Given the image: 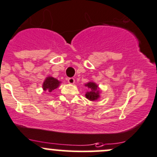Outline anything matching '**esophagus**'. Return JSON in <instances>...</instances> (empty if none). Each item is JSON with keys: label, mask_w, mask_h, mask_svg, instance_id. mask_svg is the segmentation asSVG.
<instances>
[{"label": "esophagus", "mask_w": 157, "mask_h": 157, "mask_svg": "<svg viewBox=\"0 0 157 157\" xmlns=\"http://www.w3.org/2000/svg\"><path fill=\"white\" fill-rule=\"evenodd\" d=\"M67 81L68 83H71V84H73V83H74V82H75V80H74V77H69V78L67 79Z\"/></svg>", "instance_id": "34e87169"}]
</instances>
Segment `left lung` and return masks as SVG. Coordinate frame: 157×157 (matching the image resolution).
<instances>
[{"mask_svg":"<svg viewBox=\"0 0 157 157\" xmlns=\"http://www.w3.org/2000/svg\"><path fill=\"white\" fill-rule=\"evenodd\" d=\"M88 88L90 89V91L87 92L86 94V97L90 100H96L98 98L99 96V90L97 89V85L93 82H90L87 84H86Z\"/></svg>","mask_w":157,"mask_h":157,"instance_id":"left-lung-1","label":"left lung"}]
</instances>
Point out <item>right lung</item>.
<instances>
[{"label": "right lung", "mask_w": 157, "mask_h": 157, "mask_svg": "<svg viewBox=\"0 0 157 157\" xmlns=\"http://www.w3.org/2000/svg\"><path fill=\"white\" fill-rule=\"evenodd\" d=\"M60 82L54 77H49L45 80L43 83V88L44 90H48L49 92H52V90H55L59 86Z\"/></svg>", "instance_id": "1"}]
</instances>
